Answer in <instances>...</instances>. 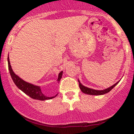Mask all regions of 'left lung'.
<instances>
[{"label":"left lung","instance_id":"8db88e82","mask_svg":"<svg viewBox=\"0 0 134 134\" xmlns=\"http://www.w3.org/2000/svg\"><path fill=\"white\" fill-rule=\"evenodd\" d=\"M78 82H79V85L80 89H81V91H82V93L87 94L97 95V96H98V95L104 94L108 93V92H110V91H111L112 89H113V87H114L115 86H116V84H117L118 83L120 82V81H118L116 83H115V84H113V86H111L108 87V88H107V89H105V90H94V89L89 88V87L84 86H83L82 84H81L79 79H78Z\"/></svg>","mask_w":134,"mask_h":134}]
</instances>
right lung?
<instances>
[{
	"label": "right lung",
	"instance_id": "1",
	"mask_svg": "<svg viewBox=\"0 0 134 134\" xmlns=\"http://www.w3.org/2000/svg\"><path fill=\"white\" fill-rule=\"evenodd\" d=\"M7 61H8L9 70V72H10V76H11L13 82H14V84H16V86L18 87L20 90L22 91L23 93H25L27 95V96L31 97V98H33V99H38V100L41 101L51 99L52 98H55V97L57 96L58 94H57L55 96L52 97H48L47 96H45V95L42 93V91H41L40 86L34 85L33 84H31V83L26 82L25 81H24V80L21 79V78H20L18 75H16V74L14 72L13 69H12L11 67V65H10L9 57L8 58H7ZM62 73L63 71H61L59 74H58L57 79L58 82H59L61 78H62Z\"/></svg>",
	"mask_w": 134,
	"mask_h": 134
}]
</instances>
